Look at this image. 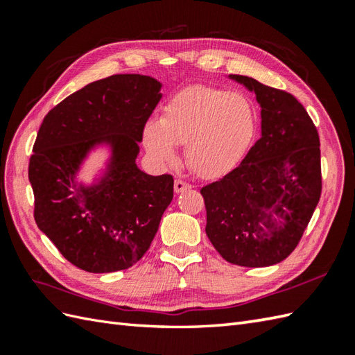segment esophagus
Returning <instances> with one entry per match:
<instances>
[{"mask_svg": "<svg viewBox=\"0 0 355 355\" xmlns=\"http://www.w3.org/2000/svg\"><path fill=\"white\" fill-rule=\"evenodd\" d=\"M173 189H175L177 193H180V192H184V191L192 189V184L183 182V180H175V183H173Z\"/></svg>", "mask_w": 355, "mask_h": 355, "instance_id": "esophagus-1", "label": "esophagus"}]
</instances>
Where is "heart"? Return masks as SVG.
<instances>
[{"label":"heart","mask_w":355,"mask_h":355,"mask_svg":"<svg viewBox=\"0 0 355 355\" xmlns=\"http://www.w3.org/2000/svg\"><path fill=\"white\" fill-rule=\"evenodd\" d=\"M256 110L241 93L193 85L166 102L145 145L158 162L175 160L173 145H186V162L201 177H218L236 166L256 134Z\"/></svg>","instance_id":"heart-1"}]
</instances>
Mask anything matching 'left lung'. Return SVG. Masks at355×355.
Listing matches in <instances>:
<instances>
[{"mask_svg": "<svg viewBox=\"0 0 355 355\" xmlns=\"http://www.w3.org/2000/svg\"><path fill=\"white\" fill-rule=\"evenodd\" d=\"M232 78L254 92L262 135L235 169L201 187L206 233L227 262L268 267L297 247L319 202V132L293 94L247 76Z\"/></svg>", "mask_w": 355, "mask_h": 355, "instance_id": "obj_1", "label": "left lung"}]
</instances>
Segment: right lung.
Returning a JSON list of instances; mask_svg holds the SVG:
<instances>
[{
	"label": "right lung",
	"mask_w": 355,
	"mask_h": 355,
	"mask_svg": "<svg viewBox=\"0 0 355 355\" xmlns=\"http://www.w3.org/2000/svg\"><path fill=\"white\" fill-rule=\"evenodd\" d=\"M160 82L140 74L96 80L51 108L28 162L33 216L64 258L89 273L126 270L143 258L173 198L169 173L135 166L139 141L160 101ZM115 150L107 182L77 189L73 172L97 141Z\"/></svg>",
	"instance_id": "right-lung-1"
}]
</instances>
